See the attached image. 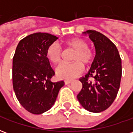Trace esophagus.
Returning <instances> with one entry per match:
<instances>
[{"mask_svg":"<svg viewBox=\"0 0 133 133\" xmlns=\"http://www.w3.org/2000/svg\"><path fill=\"white\" fill-rule=\"evenodd\" d=\"M64 83L65 85H68V84H70L72 83V81H68V80H65V81H64Z\"/></svg>","mask_w":133,"mask_h":133,"instance_id":"1","label":"esophagus"}]
</instances>
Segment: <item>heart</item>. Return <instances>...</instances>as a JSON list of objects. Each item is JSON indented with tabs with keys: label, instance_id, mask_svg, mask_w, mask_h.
<instances>
[{
	"label": "heart",
	"instance_id": "1",
	"mask_svg": "<svg viewBox=\"0 0 133 133\" xmlns=\"http://www.w3.org/2000/svg\"><path fill=\"white\" fill-rule=\"evenodd\" d=\"M65 45L75 52L72 58V63H63L56 68V74L62 79H72L82 75L85 71L83 65H89L94 58V52L89 48L86 41L81 38H72L65 42ZM48 60L54 65L60 63L62 61L63 50L61 45L56 43H52L46 50Z\"/></svg>",
	"mask_w": 133,
	"mask_h": 133
}]
</instances>
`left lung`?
<instances>
[{"label": "left lung", "instance_id": "obj_1", "mask_svg": "<svg viewBox=\"0 0 133 133\" xmlns=\"http://www.w3.org/2000/svg\"><path fill=\"white\" fill-rule=\"evenodd\" d=\"M95 48V59L88 74L80 79L83 88L77 95L81 105L92 112L105 110L113 103L120 88L121 58L109 38L95 30H87ZM92 77L93 81L89 78Z\"/></svg>", "mask_w": 133, "mask_h": 133}]
</instances>
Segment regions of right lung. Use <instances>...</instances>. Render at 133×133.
I'll use <instances>...</instances> for the list:
<instances>
[{
	"label": "right lung",
	"instance_id": "1",
	"mask_svg": "<svg viewBox=\"0 0 133 133\" xmlns=\"http://www.w3.org/2000/svg\"><path fill=\"white\" fill-rule=\"evenodd\" d=\"M58 37L35 33L19 42L13 58V86L16 98L27 111L43 113L55 103L63 81L52 83L55 72L46 57V50Z\"/></svg>",
	"mask_w": 133,
	"mask_h": 133
}]
</instances>
